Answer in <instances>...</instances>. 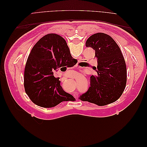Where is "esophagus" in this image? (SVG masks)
Masks as SVG:
<instances>
[{"mask_svg": "<svg viewBox=\"0 0 147 147\" xmlns=\"http://www.w3.org/2000/svg\"><path fill=\"white\" fill-rule=\"evenodd\" d=\"M75 97H76V99H77V96H75Z\"/></svg>", "mask_w": 147, "mask_h": 147, "instance_id": "obj_1", "label": "esophagus"}]
</instances>
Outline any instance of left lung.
<instances>
[{
    "label": "left lung",
    "mask_w": 147,
    "mask_h": 147,
    "mask_svg": "<svg viewBox=\"0 0 147 147\" xmlns=\"http://www.w3.org/2000/svg\"><path fill=\"white\" fill-rule=\"evenodd\" d=\"M86 47L95 50L97 75L90 77L88 90L78 98L98 105H105L118 100L126 87L127 72L125 61L117 43L109 35L97 33L89 37Z\"/></svg>",
    "instance_id": "obj_1"
}]
</instances>
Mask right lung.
Segmentation results:
<instances>
[{"mask_svg":"<svg viewBox=\"0 0 147 147\" xmlns=\"http://www.w3.org/2000/svg\"><path fill=\"white\" fill-rule=\"evenodd\" d=\"M77 63L60 35L49 34L41 38L32 48L25 66L24 86L30 99L45 108L74 100L73 96L63 90L59 78L53 74L60 68L67 69Z\"/></svg>","mask_w":147,"mask_h":147,"instance_id":"add662e5","label":"right lung"}]
</instances>
